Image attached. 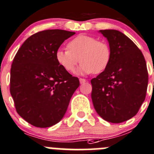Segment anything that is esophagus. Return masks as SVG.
<instances>
[{"mask_svg":"<svg viewBox=\"0 0 154 154\" xmlns=\"http://www.w3.org/2000/svg\"><path fill=\"white\" fill-rule=\"evenodd\" d=\"M86 81V80H85V79L80 78V84H83V83H84Z\"/></svg>","mask_w":154,"mask_h":154,"instance_id":"obj_1","label":"esophagus"}]
</instances>
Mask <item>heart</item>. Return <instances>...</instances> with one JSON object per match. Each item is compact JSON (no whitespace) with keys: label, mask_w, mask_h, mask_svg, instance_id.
Returning a JSON list of instances; mask_svg holds the SVG:
<instances>
[{"label":"heart","mask_w":154,"mask_h":154,"mask_svg":"<svg viewBox=\"0 0 154 154\" xmlns=\"http://www.w3.org/2000/svg\"><path fill=\"white\" fill-rule=\"evenodd\" d=\"M68 49H59L56 59L58 64L68 72H73L80 62L79 74H99L107 68L111 59L108 44L92 36L81 34L74 37L68 43Z\"/></svg>","instance_id":"heart-1"}]
</instances>
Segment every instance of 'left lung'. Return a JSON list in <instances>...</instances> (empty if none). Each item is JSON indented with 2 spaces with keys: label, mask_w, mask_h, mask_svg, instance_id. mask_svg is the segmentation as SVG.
Instances as JSON below:
<instances>
[{
  "label": "left lung",
  "mask_w": 154,
  "mask_h": 154,
  "mask_svg": "<svg viewBox=\"0 0 154 154\" xmlns=\"http://www.w3.org/2000/svg\"><path fill=\"white\" fill-rule=\"evenodd\" d=\"M108 41L111 59L107 68L91 80L92 100L101 118L120 123L137 114L148 83L145 59L127 36L117 30H100Z\"/></svg>",
  "instance_id": "1"
}]
</instances>
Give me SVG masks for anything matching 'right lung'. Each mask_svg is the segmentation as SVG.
<instances>
[{"label": "right lung", "instance_id": "1", "mask_svg": "<svg viewBox=\"0 0 154 154\" xmlns=\"http://www.w3.org/2000/svg\"><path fill=\"white\" fill-rule=\"evenodd\" d=\"M75 32L45 30L29 37L15 56L10 70V94L17 113L30 124L47 128L59 123L80 86L58 64L56 53Z\"/></svg>", "mask_w": 154, "mask_h": 154}]
</instances>
